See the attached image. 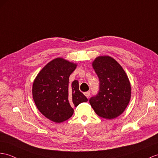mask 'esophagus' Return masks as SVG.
<instances>
[{
    "mask_svg": "<svg viewBox=\"0 0 158 158\" xmlns=\"http://www.w3.org/2000/svg\"><path fill=\"white\" fill-rule=\"evenodd\" d=\"M90 94V91H88V92H84V95H85L86 97V98H89Z\"/></svg>",
    "mask_w": 158,
    "mask_h": 158,
    "instance_id": "obj_1",
    "label": "esophagus"
}]
</instances>
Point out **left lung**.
Masks as SVG:
<instances>
[{
	"label": "left lung",
	"instance_id": "obj_1",
	"mask_svg": "<svg viewBox=\"0 0 158 158\" xmlns=\"http://www.w3.org/2000/svg\"><path fill=\"white\" fill-rule=\"evenodd\" d=\"M92 67L99 78L100 89L90 104L96 114L106 119L121 115L129 105L131 88L128 76L117 61L108 56H98Z\"/></svg>",
	"mask_w": 158,
	"mask_h": 158
}]
</instances>
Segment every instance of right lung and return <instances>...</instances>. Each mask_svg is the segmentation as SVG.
Masks as SVG:
<instances>
[{"mask_svg":"<svg viewBox=\"0 0 158 158\" xmlns=\"http://www.w3.org/2000/svg\"><path fill=\"white\" fill-rule=\"evenodd\" d=\"M77 64L62 57L49 61L35 78L33 98L40 113L53 122L60 123L70 118L73 107L88 99L79 90L78 80L69 84V77Z\"/></svg>","mask_w":158,"mask_h":158,"instance_id":"right-lung-1","label":"right lung"}]
</instances>
